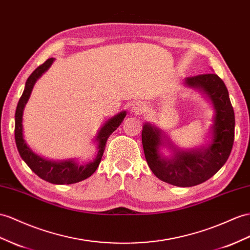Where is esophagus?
<instances>
[{"mask_svg": "<svg viewBox=\"0 0 250 250\" xmlns=\"http://www.w3.org/2000/svg\"><path fill=\"white\" fill-rule=\"evenodd\" d=\"M146 108L148 107H146V104H145V102L139 101V102H135V104H133L132 112L136 115H142L146 111Z\"/></svg>", "mask_w": 250, "mask_h": 250, "instance_id": "obj_1", "label": "esophagus"}]
</instances>
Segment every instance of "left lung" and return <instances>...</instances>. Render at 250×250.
Wrapping results in <instances>:
<instances>
[{"mask_svg": "<svg viewBox=\"0 0 250 250\" xmlns=\"http://www.w3.org/2000/svg\"><path fill=\"white\" fill-rule=\"evenodd\" d=\"M185 83L201 88L212 101L215 117L211 144L207 148L191 152L177 151L170 144L175 154L172 159H166L159 154L163 137L158 129L146 124L142 140L146 163L159 180L178 187H192L212 177L227 162L233 146L235 119L228 89L216 74L188 77Z\"/></svg>", "mask_w": 250, "mask_h": 250, "instance_id": "left-lung-1", "label": "left lung"}]
</instances>
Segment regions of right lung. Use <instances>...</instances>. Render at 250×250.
<instances>
[{
    "instance_id": "right-lung-1",
    "label": "right lung",
    "mask_w": 250,
    "mask_h": 250,
    "mask_svg": "<svg viewBox=\"0 0 250 250\" xmlns=\"http://www.w3.org/2000/svg\"><path fill=\"white\" fill-rule=\"evenodd\" d=\"M53 62L54 58H49L43 64H41L40 66H38L34 72L31 73L26 83H25L24 92L21 96L20 100L18 102L15 115V138L18 151L20 153L22 159L27 164L28 167L33 170L38 176L41 177L42 180L52 184L69 185L85 180V178L91 176L96 171V169L98 168L101 157L104 155L107 138L110 137L111 134L121 125L126 114L125 112L119 113L116 116H114L113 118L108 120L107 123L101 127V130L99 131L97 135V138H96V140L98 142L97 156H96L94 162L89 163L85 166H79L74 161H66L61 163L49 162L35 154V153L29 149V146L26 145L23 138V110L25 104H27V101L29 99L30 93L33 91V87L36 81L40 78L44 72H46L49 66L52 65Z\"/></svg>"
}]
</instances>
